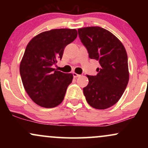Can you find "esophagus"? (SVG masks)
Listing matches in <instances>:
<instances>
[{
    "label": "esophagus",
    "instance_id": "1",
    "mask_svg": "<svg viewBox=\"0 0 148 148\" xmlns=\"http://www.w3.org/2000/svg\"><path fill=\"white\" fill-rule=\"evenodd\" d=\"M72 74H73V76H74V78H77V77H79L80 76V74H76V73H75V72H73L72 73Z\"/></svg>",
    "mask_w": 148,
    "mask_h": 148
}]
</instances>
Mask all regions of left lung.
Returning <instances> with one entry per match:
<instances>
[{"label": "left lung", "mask_w": 148, "mask_h": 148, "mask_svg": "<svg viewBox=\"0 0 148 148\" xmlns=\"http://www.w3.org/2000/svg\"><path fill=\"white\" fill-rule=\"evenodd\" d=\"M89 58L99 61L96 76L87 75L84 88L87 102L96 109H106L116 103L129 82L128 58L121 42L111 32L99 26L78 30Z\"/></svg>", "instance_id": "obj_1"}]
</instances>
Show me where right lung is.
<instances>
[{
    "label": "right lung",
    "mask_w": 148,
    "mask_h": 148,
    "mask_svg": "<svg viewBox=\"0 0 148 148\" xmlns=\"http://www.w3.org/2000/svg\"><path fill=\"white\" fill-rule=\"evenodd\" d=\"M77 37L76 29H53L33 37L25 48L20 75L25 91L39 106L53 108L63 101L73 75L52 68L65 47Z\"/></svg>",
    "instance_id": "right-lung-1"
}]
</instances>
